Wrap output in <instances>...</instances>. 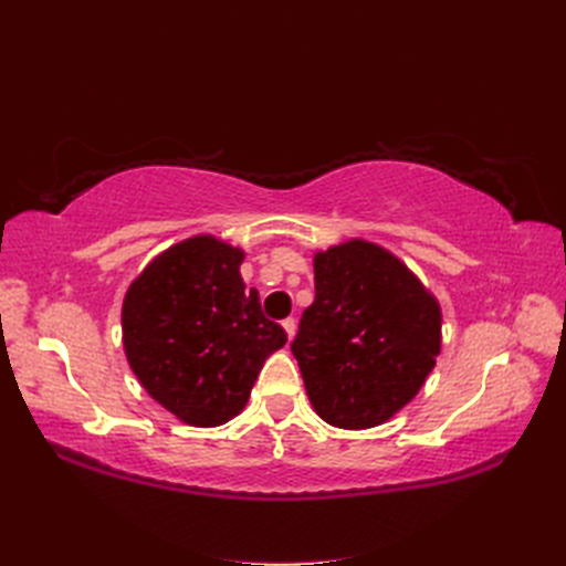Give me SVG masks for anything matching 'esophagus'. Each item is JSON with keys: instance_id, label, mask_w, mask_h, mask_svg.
<instances>
[{"instance_id": "obj_1", "label": "esophagus", "mask_w": 566, "mask_h": 566, "mask_svg": "<svg viewBox=\"0 0 566 566\" xmlns=\"http://www.w3.org/2000/svg\"><path fill=\"white\" fill-rule=\"evenodd\" d=\"M283 328H285V333H287V337H293L295 335V331H297V321L290 316V318H283Z\"/></svg>"}]
</instances>
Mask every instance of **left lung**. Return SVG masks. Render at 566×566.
<instances>
[{
  "label": "left lung",
  "mask_w": 566,
  "mask_h": 566,
  "mask_svg": "<svg viewBox=\"0 0 566 566\" xmlns=\"http://www.w3.org/2000/svg\"><path fill=\"white\" fill-rule=\"evenodd\" d=\"M314 285L290 345L312 406L345 430L389 420L434 368L437 300L397 256L366 241L318 252Z\"/></svg>",
  "instance_id": "8db88e82"
}]
</instances>
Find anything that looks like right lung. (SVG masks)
Segmentation results:
<instances>
[{
    "mask_svg": "<svg viewBox=\"0 0 566 566\" xmlns=\"http://www.w3.org/2000/svg\"><path fill=\"white\" fill-rule=\"evenodd\" d=\"M243 252L196 235L153 260L123 304L127 361L153 399L196 427L248 403L266 356L287 335L241 279Z\"/></svg>",
    "mask_w": 566,
    "mask_h": 566,
    "instance_id": "1",
    "label": "right lung"
}]
</instances>
